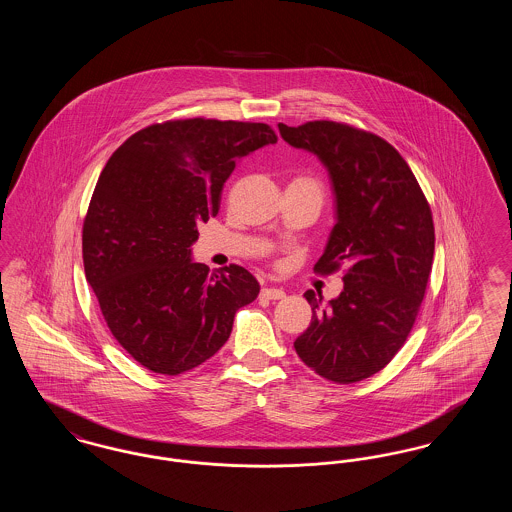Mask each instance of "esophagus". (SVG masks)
Segmentation results:
<instances>
[{"instance_id": "34e87169", "label": "esophagus", "mask_w": 512, "mask_h": 512, "mask_svg": "<svg viewBox=\"0 0 512 512\" xmlns=\"http://www.w3.org/2000/svg\"><path fill=\"white\" fill-rule=\"evenodd\" d=\"M261 295L267 299H284L286 292L282 288H263Z\"/></svg>"}]
</instances>
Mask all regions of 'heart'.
Here are the masks:
<instances>
[{
  "instance_id": "obj_1",
  "label": "heart",
  "mask_w": 512,
  "mask_h": 512,
  "mask_svg": "<svg viewBox=\"0 0 512 512\" xmlns=\"http://www.w3.org/2000/svg\"><path fill=\"white\" fill-rule=\"evenodd\" d=\"M299 180H305V182H309V184H313V186H317L318 188L317 182H313V180H309V178H299Z\"/></svg>"
}]
</instances>
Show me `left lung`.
<instances>
[{
    "mask_svg": "<svg viewBox=\"0 0 512 512\" xmlns=\"http://www.w3.org/2000/svg\"><path fill=\"white\" fill-rule=\"evenodd\" d=\"M284 142L317 155L336 195V224L315 270L347 265L343 290L322 303L313 290L299 359L336 384L370 378L390 363L418 315L434 261V220L405 159L376 134L341 122L278 124Z\"/></svg>",
    "mask_w": 512,
    "mask_h": 512,
    "instance_id": "8db88e82",
    "label": "left lung"
}]
</instances>
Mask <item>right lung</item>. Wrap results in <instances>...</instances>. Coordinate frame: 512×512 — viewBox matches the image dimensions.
<instances>
[{
  "label": "right lung",
  "mask_w": 512,
  "mask_h": 512,
  "mask_svg": "<svg viewBox=\"0 0 512 512\" xmlns=\"http://www.w3.org/2000/svg\"><path fill=\"white\" fill-rule=\"evenodd\" d=\"M263 122L186 119L132 134L99 174L82 228L86 280L130 357L176 376L211 359L259 295L244 267L192 261L197 224L217 217L236 163L276 144Z\"/></svg>",
  "instance_id": "right-lung-1"
}]
</instances>
